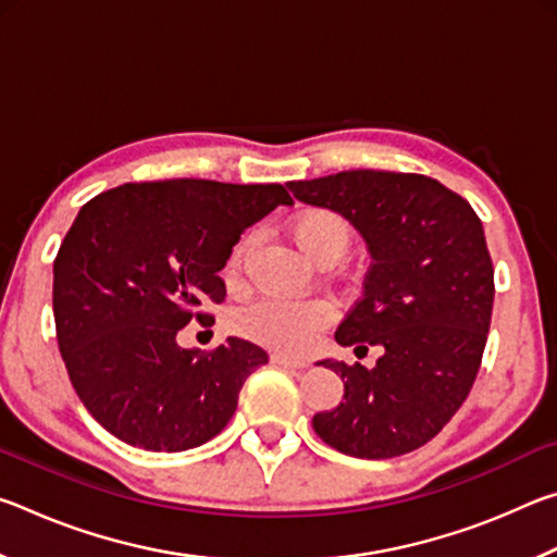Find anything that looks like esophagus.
I'll return each mask as SVG.
<instances>
[{
  "instance_id": "esophagus-1",
  "label": "esophagus",
  "mask_w": 557,
  "mask_h": 557,
  "mask_svg": "<svg viewBox=\"0 0 557 557\" xmlns=\"http://www.w3.org/2000/svg\"><path fill=\"white\" fill-rule=\"evenodd\" d=\"M270 361L275 366H282V369H307L305 361H297V358H289L285 354H272Z\"/></svg>"
}]
</instances>
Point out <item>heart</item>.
<instances>
[{"label": "heart", "mask_w": 557, "mask_h": 557, "mask_svg": "<svg viewBox=\"0 0 557 557\" xmlns=\"http://www.w3.org/2000/svg\"><path fill=\"white\" fill-rule=\"evenodd\" d=\"M292 240L317 265H332L351 248L354 231L342 213L332 209H305L289 221ZM248 240L235 245L228 258V275H235L243 262ZM332 322V307L322 299L282 301L265 299L252 305L238 319V332L252 342L280 351L301 354L312 348L319 334Z\"/></svg>", "instance_id": "b5f03b06"}]
</instances>
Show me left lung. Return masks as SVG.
<instances>
[{
  "mask_svg": "<svg viewBox=\"0 0 557 557\" xmlns=\"http://www.w3.org/2000/svg\"><path fill=\"white\" fill-rule=\"evenodd\" d=\"M287 186L297 201L342 213L369 245L363 297L334 336L383 348L373 369L319 361L342 375L344 400L314 414V432L351 457L408 455L447 425L482 366L494 307L482 221L422 174L351 169Z\"/></svg>",
  "mask_w": 557,
  "mask_h": 557,
  "instance_id": "obj_1",
  "label": "left lung"
}]
</instances>
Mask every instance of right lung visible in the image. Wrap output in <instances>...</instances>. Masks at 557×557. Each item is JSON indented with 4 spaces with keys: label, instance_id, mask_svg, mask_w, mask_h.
<instances>
[{
    "label": "right lung",
    "instance_id": "obj_1",
    "mask_svg": "<svg viewBox=\"0 0 557 557\" xmlns=\"http://www.w3.org/2000/svg\"><path fill=\"white\" fill-rule=\"evenodd\" d=\"M277 206L280 184L209 178L122 184L75 215L53 260L55 336L81 403L110 435L149 451L199 447L228 425L260 346L228 336L201 354L176 334L221 305L233 245Z\"/></svg>",
    "mask_w": 557,
    "mask_h": 557
}]
</instances>
